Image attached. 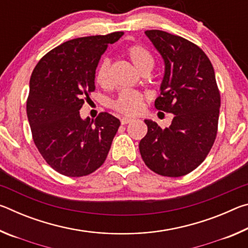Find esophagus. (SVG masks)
Wrapping results in <instances>:
<instances>
[{
	"label": "esophagus",
	"mask_w": 248,
	"mask_h": 248,
	"mask_svg": "<svg viewBox=\"0 0 248 248\" xmlns=\"http://www.w3.org/2000/svg\"><path fill=\"white\" fill-rule=\"evenodd\" d=\"M132 121H133V119L132 118H128V117H124V118L120 119L121 124H127L132 123Z\"/></svg>",
	"instance_id": "1"
}]
</instances>
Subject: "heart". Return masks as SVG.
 Wrapping results in <instances>:
<instances>
[{
	"mask_svg": "<svg viewBox=\"0 0 248 248\" xmlns=\"http://www.w3.org/2000/svg\"><path fill=\"white\" fill-rule=\"evenodd\" d=\"M128 58L136 66L140 73L144 71H151L154 66V58L148 48L141 45H132L125 50ZM95 79L100 86H108L110 84V61L109 59H104L96 70ZM117 111L121 114L134 116L138 115L143 107V96L139 92L123 91L118 97L112 103Z\"/></svg>",
	"mask_w": 248,
	"mask_h": 248,
	"instance_id": "b5f03b06",
	"label": "heart"
}]
</instances>
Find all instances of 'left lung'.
<instances>
[{
	"label": "left lung",
	"instance_id": "1",
	"mask_svg": "<svg viewBox=\"0 0 248 248\" xmlns=\"http://www.w3.org/2000/svg\"><path fill=\"white\" fill-rule=\"evenodd\" d=\"M145 35L164 61L158 110L174 115L169 128L145 119L148 133L139 149L145 165L167 177H179L204 161L217 137L220 93L209 58L198 46L163 31Z\"/></svg>",
	"mask_w": 248,
	"mask_h": 248
}]
</instances>
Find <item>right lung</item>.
<instances>
[{"instance_id":"obj_1","label":"right lung","mask_w":248,"mask_h":248,"mask_svg":"<svg viewBox=\"0 0 248 248\" xmlns=\"http://www.w3.org/2000/svg\"><path fill=\"white\" fill-rule=\"evenodd\" d=\"M124 35L83 37L52 49L33 69L27 117L32 139L46 162L69 177L103 165L120 121L108 112L83 119L79 109L95 90V73L109 44Z\"/></svg>"}]
</instances>
